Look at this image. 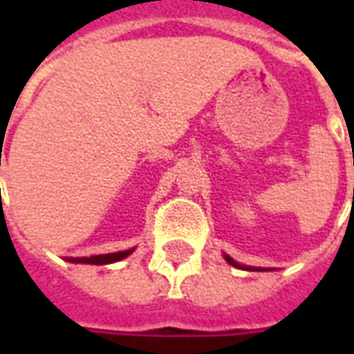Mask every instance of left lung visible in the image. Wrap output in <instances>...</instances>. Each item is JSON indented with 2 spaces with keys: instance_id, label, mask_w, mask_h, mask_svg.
I'll use <instances>...</instances> for the list:
<instances>
[{
  "instance_id": "left-lung-1",
  "label": "left lung",
  "mask_w": 354,
  "mask_h": 354,
  "mask_svg": "<svg viewBox=\"0 0 354 354\" xmlns=\"http://www.w3.org/2000/svg\"><path fill=\"white\" fill-rule=\"evenodd\" d=\"M223 258H225V261L230 263V266L237 267V269H245V271H271V269H267V267H252V266H243V263H239V261H235L231 256H227V254H223Z\"/></svg>"
}]
</instances>
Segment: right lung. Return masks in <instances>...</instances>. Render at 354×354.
<instances>
[{"instance_id":"right-lung-1","label":"right lung","mask_w":354,"mask_h":354,"mask_svg":"<svg viewBox=\"0 0 354 354\" xmlns=\"http://www.w3.org/2000/svg\"><path fill=\"white\" fill-rule=\"evenodd\" d=\"M134 252V248L129 250H121V252L111 254H98V256H85V258H66V261L70 263H91V266H106V263H115V261L124 260L127 256H131Z\"/></svg>"}]
</instances>
